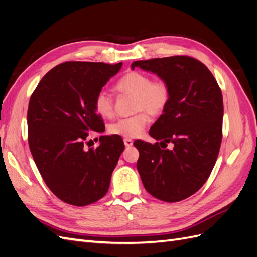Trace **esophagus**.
<instances>
[{"label":"esophagus","mask_w":257,"mask_h":257,"mask_svg":"<svg viewBox=\"0 0 257 257\" xmlns=\"http://www.w3.org/2000/svg\"><path fill=\"white\" fill-rule=\"evenodd\" d=\"M124 145H125V147H131L132 145H133V141L130 138H125L124 139Z\"/></svg>","instance_id":"1"}]
</instances>
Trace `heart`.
Wrapping results in <instances>:
<instances>
[{
  "label": "heart",
  "instance_id": "1",
  "mask_svg": "<svg viewBox=\"0 0 257 257\" xmlns=\"http://www.w3.org/2000/svg\"><path fill=\"white\" fill-rule=\"evenodd\" d=\"M115 90L124 94L134 95L136 114L122 118L112 123L109 132L113 135L135 138L141 135L150 123V114H161L167 108L172 91L164 80H151V77L138 71L123 75L115 83ZM94 109L103 118H111L114 112L113 99L106 91H99L94 98Z\"/></svg>",
  "mask_w": 257,
  "mask_h": 257
}]
</instances>
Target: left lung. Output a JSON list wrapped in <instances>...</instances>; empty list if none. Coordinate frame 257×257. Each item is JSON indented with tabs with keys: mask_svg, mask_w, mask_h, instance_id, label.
Instances as JSON below:
<instances>
[{
	"mask_svg": "<svg viewBox=\"0 0 257 257\" xmlns=\"http://www.w3.org/2000/svg\"><path fill=\"white\" fill-rule=\"evenodd\" d=\"M157 74L172 97L149 134L160 143L137 141V169L148 193L167 203L190 197L205 184L222 142L223 96L208 67L188 56L135 61L132 68ZM167 143H173L167 150Z\"/></svg>",
	"mask_w": 257,
	"mask_h": 257,
	"instance_id": "1",
	"label": "left lung"
}]
</instances>
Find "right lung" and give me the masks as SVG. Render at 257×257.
Listing matches in <instances>:
<instances>
[{
	"mask_svg": "<svg viewBox=\"0 0 257 257\" xmlns=\"http://www.w3.org/2000/svg\"><path fill=\"white\" fill-rule=\"evenodd\" d=\"M121 66L122 62H64L50 69L31 95L30 150L45 183L66 204H93L109 189L124 150L121 136H100L96 148L85 145L91 132L105 131L94 98Z\"/></svg>",
	"mask_w": 257,
	"mask_h": 257,
	"instance_id": "1",
	"label": "right lung"
}]
</instances>
